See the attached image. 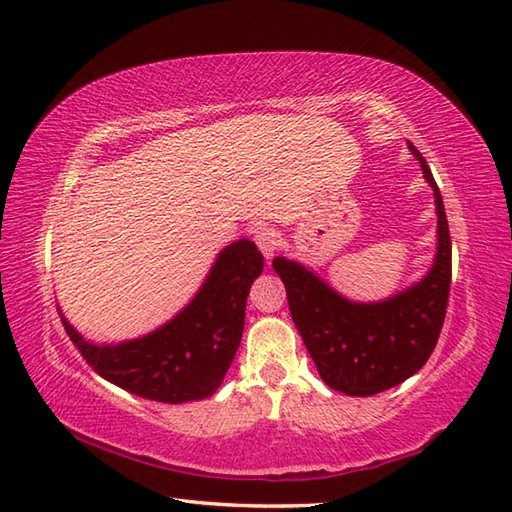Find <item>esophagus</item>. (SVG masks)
<instances>
[{
	"label": "esophagus",
	"mask_w": 512,
	"mask_h": 512,
	"mask_svg": "<svg viewBox=\"0 0 512 512\" xmlns=\"http://www.w3.org/2000/svg\"><path fill=\"white\" fill-rule=\"evenodd\" d=\"M253 239H255L257 248L262 250V255L266 259H273V255L277 253V248L281 244L279 233L275 231V228H268V226H259L257 231L253 233Z\"/></svg>",
	"instance_id": "esophagus-1"
}]
</instances>
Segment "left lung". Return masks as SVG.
<instances>
[{"label": "left lung", "instance_id": "obj_1", "mask_svg": "<svg viewBox=\"0 0 512 512\" xmlns=\"http://www.w3.org/2000/svg\"><path fill=\"white\" fill-rule=\"evenodd\" d=\"M411 156L436 202V255L422 279L380 301H354L297 259L279 255L275 273L288 292L292 321L323 383L347 396H374L400 385L427 363L447 314L451 239L442 195L420 151Z\"/></svg>", "mask_w": 512, "mask_h": 512}]
</instances>
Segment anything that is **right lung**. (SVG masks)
<instances>
[{"instance_id": "add662e5", "label": "right lung", "mask_w": 512, "mask_h": 512, "mask_svg": "<svg viewBox=\"0 0 512 512\" xmlns=\"http://www.w3.org/2000/svg\"><path fill=\"white\" fill-rule=\"evenodd\" d=\"M255 242L237 239L217 253L202 286L169 321L136 339L94 343L63 317L65 332L96 374L129 394L182 405L213 396L242 341L246 297L262 275Z\"/></svg>"}]
</instances>
